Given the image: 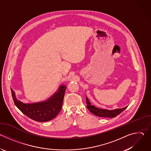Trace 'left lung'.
I'll return each mask as SVG.
<instances>
[{"label": "left lung", "instance_id": "8db88e82", "mask_svg": "<svg viewBox=\"0 0 151 151\" xmlns=\"http://www.w3.org/2000/svg\"><path fill=\"white\" fill-rule=\"evenodd\" d=\"M86 103H87V107L88 109L94 115L100 116V117H105V118H114L120 114L122 111H124L127 107H124L121 109H116L114 110H108L105 109L98 108V107L91 105L90 101H89L87 97H86Z\"/></svg>", "mask_w": 151, "mask_h": 151}]
</instances>
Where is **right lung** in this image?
Instances as JSON below:
<instances>
[{
	"label": "right lung",
	"mask_w": 151,
	"mask_h": 151,
	"mask_svg": "<svg viewBox=\"0 0 151 151\" xmlns=\"http://www.w3.org/2000/svg\"><path fill=\"white\" fill-rule=\"evenodd\" d=\"M65 85H60L57 91L47 100L33 103H24L18 100L11 88L14 102L18 109L30 119L37 122H46L55 118L61 109Z\"/></svg>",
	"instance_id": "right-lung-1"
}]
</instances>
